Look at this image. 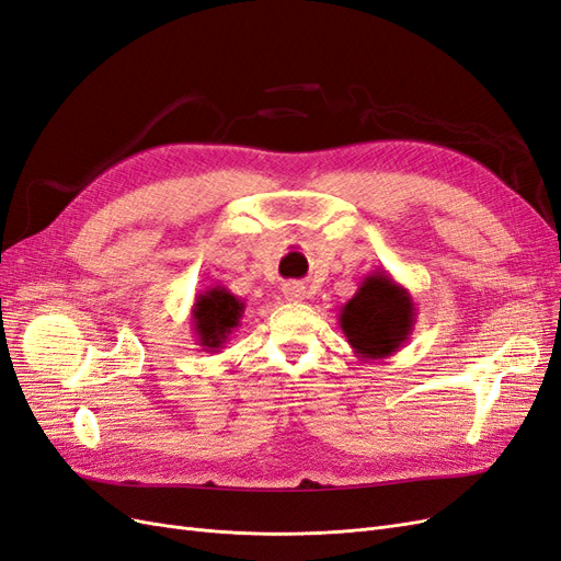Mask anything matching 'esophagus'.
Returning <instances> with one entry per match:
<instances>
[{
    "mask_svg": "<svg viewBox=\"0 0 561 561\" xmlns=\"http://www.w3.org/2000/svg\"><path fill=\"white\" fill-rule=\"evenodd\" d=\"M283 295L287 301H301L304 297H307V287H304L301 283H285Z\"/></svg>",
    "mask_w": 561,
    "mask_h": 561,
    "instance_id": "1",
    "label": "esophagus"
}]
</instances>
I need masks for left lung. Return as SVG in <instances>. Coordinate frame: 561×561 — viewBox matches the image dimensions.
Returning <instances> with one entry per match:
<instances>
[{"label":"left lung","mask_w":561,"mask_h":561,"mask_svg":"<svg viewBox=\"0 0 561 561\" xmlns=\"http://www.w3.org/2000/svg\"><path fill=\"white\" fill-rule=\"evenodd\" d=\"M414 322L416 304L410 290L383 271H371L358 293L339 309V328L363 360L393 355L410 339Z\"/></svg>","instance_id":"left-lung-1"}]
</instances>
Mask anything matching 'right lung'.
<instances>
[{"mask_svg":"<svg viewBox=\"0 0 561 561\" xmlns=\"http://www.w3.org/2000/svg\"><path fill=\"white\" fill-rule=\"evenodd\" d=\"M245 313V301L231 295L227 287L215 285L206 293L196 295L192 307V325L196 342L203 351H219L227 342L231 332L241 325Z\"/></svg>","mask_w":561,"mask_h":561,"instance_id":"1","label":"right lung"}]
</instances>
